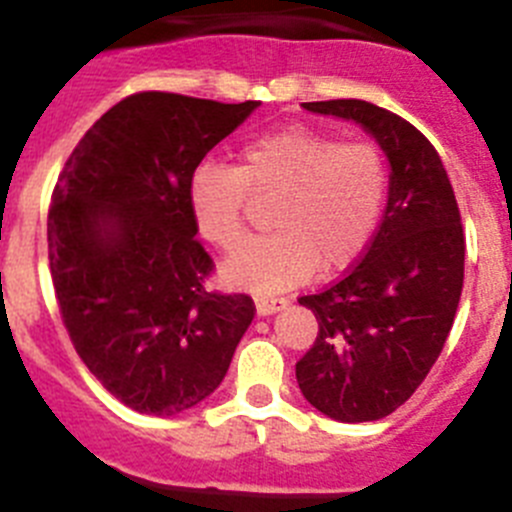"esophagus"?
<instances>
[{
    "mask_svg": "<svg viewBox=\"0 0 512 512\" xmlns=\"http://www.w3.org/2000/svg\"><path fill=\"white\" fill-rule=\"evenodd\" d=\"M287 297H271V295H256V312L259 315H271V312L287 307Z\"/></svg>",
    "mask_w": 512,
    "mask_h": 512,
    "instance_id": "esophagus-1",
    "label": "esophagus"
}]
</instances>
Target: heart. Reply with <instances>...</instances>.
Masks as SVG:
<instances>
[{
  "mask_svg": "<svg viewBox=\"0 0 512 512\" xmlns=\"http://www.w3.org/2000/svg\"><path fill=\"white\" fill-rule=\"evenodd\" d=\"M390 187L387 156L374 140L287 125L251 138L241 166L202 161L189 176V210L207 241L233 251L245 237L250 192L277 193L269 236L225 261L235 287L279 292L320 271L346 269L372 241Z\"/></svg>",
  "mask_w": 512,
  "mask_h": 512,
  "instance_id": "obj_1",
  "label": "heart"
}]
</instances>
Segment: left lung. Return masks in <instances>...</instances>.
<instances>
[{
	"label": "left lung",
	"mask_w": 512,
	"mask_h": 512,
	"mask_svg": "<svg viewBox=\"0 0 512 512\" xmlns=\"http://www.w3.org/2000/svg\"><path fill=\"white\" fill-rule=\"evenodd\" d=\"M305 110L359 122L387 153L390 200L364 256L318 295V336L297 361L312 408L341 423L395 413L441 356L464 287V228L431 140L364 99L305 102Z\"/></svg>",
	"instance_id": "left-lung-1"
}]
</instances>
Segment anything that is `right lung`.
<instances>
[{
	"instance_id": "obj_1",
	"label": "right lung",
	"mask_w": 512,
	"mask_h": 512,
	"mask_svg": "<svg viewBox=\"0 0 512 512\" xmlns=\"http://www.w3.org/2000/svg\"><path fill=\"white\" fill-rule=\"evenodd\" d=\"M259 102L138 92L66 158L48 207V261L76 354L135 413L176 415L217 390L256 315L210 292L189 176Z\"/></svg>"
}]
</instances>
